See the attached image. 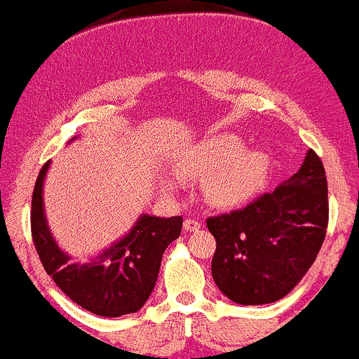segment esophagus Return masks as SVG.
<instances>
[{"instance_id": "obj_1", "label": "esophagus", "mask_w": 359, "mask_h": 359, "mask_svg": "<svg viewBox=\"0 0 359 359\" xmlns=\"http://www.w3.org/2000/svg\"><path fill=\"white\" fill-rule=\"evenodd\" d=\"M201 228H203V224H201L199 221H196V219H185L184 221V229L187 233L197 231V229H201Z\"/></svg>"}]
</instances>
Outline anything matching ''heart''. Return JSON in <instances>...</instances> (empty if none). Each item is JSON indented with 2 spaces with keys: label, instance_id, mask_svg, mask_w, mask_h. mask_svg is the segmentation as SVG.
I'll use <instances>...</instances> for the list:
<instances>
[{
  "label": "heart",
  "instance_id": "obj_1",
  "mask_svg": "<svg viewBox=\"0 0 359 359\" xmlns=\"http://www.w3.org/2000/svg\"><path fill=\"white\" fill-rule=\"evenodd\" d=\"M270 156L263 150H245L236 135H219L194 145L177 162V174L187 180H204V196L212 205L233 209L250 203L270 177ZM168 192L179 191L165 180Z\"/></svg>",
  "mask_w": 359,
  "mask_h": 359
}]
</instances>
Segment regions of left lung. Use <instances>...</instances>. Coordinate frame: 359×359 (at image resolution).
I'll list each match as a JSON object with an SVG mask.
<instances>
[{
    "instance_id": "obj_1",
    "label": "left lung",
    "mask_w": 359,
    "mask_h": 359,
    "mask_svg": "<svg viewBox=\"0 0 359 359\" xmlns=\"http://www.w3.org/2000/svg\"><path fill=\"white\" fill-rule=\"evenodd\" d=\"M327 217L324 165L309 150L297 174L273 192L208 219L216 238L211 270L217 288L241 306L285 297L316 262Z\"/></svg>"
}]
</instances>
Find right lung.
Wrapping results in <instances>:
<instances>
[{
  "label": "right lung",
  "instance_id": "add662e5",
  "mask_svg": "<svg viewBox=\"0 0 359 359\" xmlns=\"http://www.w3.org/2000/svg\"><path fill=\"white\" fill-rule=\"evenodd\" d=\"M48 168L50 162L40 170L32 197V236L45 271L69 299L93 314L119 317L138 312L154 290L167 246L180 236L182 217L142 214L130 231L89 262H74L55 241L45 216Z\"/></svg>",
  "mask_w": 359,
  "mask_h": 359
}]
</instances>
